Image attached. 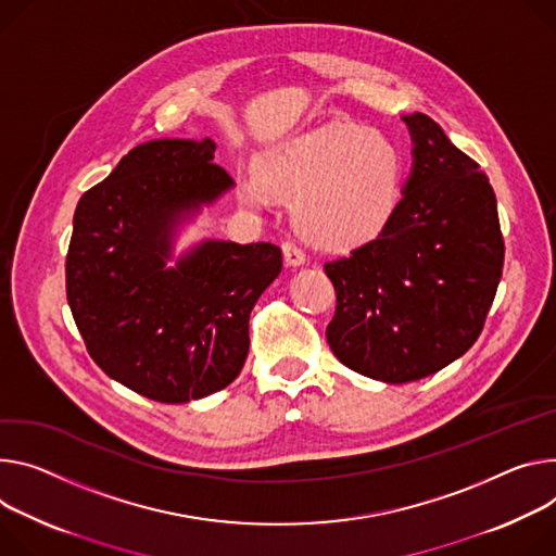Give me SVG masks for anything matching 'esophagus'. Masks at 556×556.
<instances>
[{"label": "esophagus", "mask_w": 556, "mask_h": 556, "mask_svg": "<svg viewBox=\"0 0 556 556\" xmlns=\"http://www.w3.org/2000/svg\"><path fill=\"white\" fill-rule=\"evenodd\" d=\"M283 257H286V264L288 266H304L306 264V255H304V250H301L294 241H283Z\"/></svg>", "instance_id": "obj_1"}]
</instances>
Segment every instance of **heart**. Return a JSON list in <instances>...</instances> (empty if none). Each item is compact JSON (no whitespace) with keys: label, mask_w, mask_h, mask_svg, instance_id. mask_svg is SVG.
<instances>
[{"label":"heart","mask_w":556,"mask_h":556,"mask_svg":"<svg viewBox=\"0 0 556 556\" xmlns=\"http://www.w3.org/2000/svg\"><path fill=\"white\" fill-rule=\"evenodd\" d=\"M403 181L399 148L381 132L330 122L270 148L239 199L266 208L294 199L299 230L321 248L348 250L375 239L392 219Z\"/></svg>","instance_id":"heart-1"}]
</instances>
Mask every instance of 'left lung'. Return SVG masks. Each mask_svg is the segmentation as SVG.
Masks as SVG:
<instances>
[{
    "label": "left lung",
    "mask_w": 556,
    "mask_h": 556,
    "mask_svg": "<svg viewBox=\"0 0 556 556\" xmlns=\"http://www.w3.org/2000/svg\"><path fill=\"white\" fill-rule=\"evenodd\" d=\"M413 170L388 226L328 262L334 357L364 377L408 383L472 348L503 270L496 197L479 164L428 115L401 117Z\"/></svg>",
    "instance_id": "obj_1"
}]
</instances>
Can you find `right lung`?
<instances>
[{
    "label": "right lung",
    "mask_w": 556,
    "mask_h": 556,
    "mask_svg": "<svg viewBox=\"0 0 556 556\" xmlns=\"http://www.w3.org/2000/svg\"><path fill=\"white\" fill-rule=\"evenodd\" d=\"M213 139H153L81 194L66 296L88 355L160 403L224 390L248 355V319L281 273L275 243L206 239L173 257L177 228L235 186Z\"/></svg>",
    "instance_id": "1"
}]
</instances>
